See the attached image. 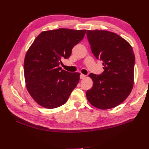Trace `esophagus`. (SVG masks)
I'll return each instance as SVG.
<instances>
[{"instance_id": "esophagus-1", "label": "esophagus", "mask_w": 149, "mask_h": 149, "mask_svg": "<svg viewBox=\"0 0 149 149\" xmlns=\"http://www.w3.org/2000/svg\"><path fill=\"white\" fill-rule=\"evenodd\" d=\"M86 77V76L83 74H80V79H84Z\"/></svg>"}]
</instances>
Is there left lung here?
<instances>
[{
  "instance_id": "8db88e82",
  "label": "left lung",
  "mask_w": 149,
  "mask_h": 149,
  "mask_svg": "<svg viewBox=\"0 0 149 149\" xmlns=\"http://www.w3.org/2000/svg\"><path fill=\"white\" fill-rule=\"evenodd\" d=\"M92 53L103 61V73H90L93 81L86 93L91 105L109 109L124 101L131 92L134 80L135 56L131 45L125 39L111 31L87 30Z\"/></svg>"
}]
</instances>
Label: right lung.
Instances as JSON below:
<instances>
[{"mask_svg": "<svg viewBox=\"0 0 149 149\" xmlns=\"http://www.w3.org/2000/svg\"><path fill=\"white\" fill-rule=\"evenodd\" d=\"M86 30L58 29L40 33L29 48L24 60L26 88L35 101L47 109L68 101L79 81V73H70L59 66L73 48L81 41Z\"/></svg>", "mask_w": 149, "mask_h": 149, "instance_id": "add662e5", "label": "right lung"}]
</instances>
